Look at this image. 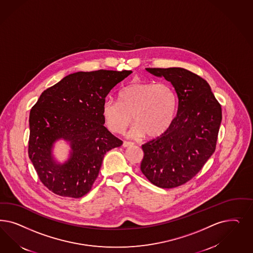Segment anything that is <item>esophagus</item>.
<instances>
[{
    "mask_svg": "<svg viewBox=\"0 0 253 253\" xmlns=\"http://www.w3.org/2000/svg\"><path fill=\"white\" fill-rule=\"evenodd\" d=\"M134 143L133 142H128V141H124L123 142V147L124 148H128V147L133 146Z\"/></svg>",
    "mask_w": 253,
    "mask_h": 253,
    "instance_id": "34e87169",
    "label": "esophagus"
}]
</instances>
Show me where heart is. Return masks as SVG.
I'll use <instances>...</instances> for the list:
<instances>
[{
	"mask_svg": "<svg viewBox=\"0 0 253 253\" xmlns=\"http://www.w3.org/2000/svg\"><path fill=\"white\" fill-rule=\"evenodd\" d=\"M119 101L107 99L102 115L108 128L122 133L134 120L130 137L156 138L168 130L174 121L177 98L170 85L166 83L138 82L123 88ZM133 118H131V116Z\"/></svg>",
	"mask_w": 253,
	"mask_h": 253,
	"instance_id": "b5f03b06",
	"label": "heart"
}]
</instances>
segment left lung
<instances>
[{"label": "left lung", "mask_w": 253, "mask_h": 253, "mask_svg": "<svg viewBox=\"0 0 253 253\" xmlns=\"http://www.w3.org/2000/svg\"><path fill=\"white\" fill-rule=\"evenodd\" d=\"M146 71L171 84L178 108L170 127L142 145L140 169L158 187H177L195 177L214 153L221 108L208 82L186 69Z\"/></svg>", "instance_id": "left-lung-1"}]
</instances>
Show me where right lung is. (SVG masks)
<instances>
[{
    "mask_svg": "<svg viewBox=\"0 0 253 253\" xmlns=\"http://www.w3.org/2000/svg\"><path fill=\"white\" fill-rule=\"evenodd\" d=\"M131 71L78 72L42 93L30 113L29 157L44 186L56 195L79 198L91 190L108 151L120 147L104 126L108 94ZM70 147L63 163L53 155L57 141Z\"/></svg>",
    "mask_w": 253,
    "mask_h": 253,
    "instance_id": "obj_1",
    "label": "right lung"
}]
</instances>
